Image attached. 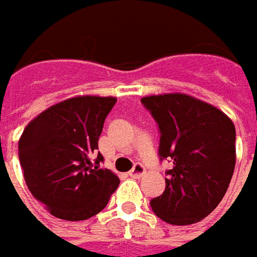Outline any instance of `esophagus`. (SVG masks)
I'll use <instances>...</instances> for the list:
<instances>
[{
    "label": "esophagus",
    "mask_w": 257,
    "mask_h": 257,
    "mask_svg": "<svg viewBox=\"0 0 257 257\" xmlns=\"http://www.w3.org/2000/svg\"><path fill=\"white\" fill-rule=\"evenodd\" d=\"M144 173H146V169H144L143 164L137 163L134 164V167L130 170V176H132V177H142Z\"/></svg>",
    "instance_id": "1"
}]
</instances>
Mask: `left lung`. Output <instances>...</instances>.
Returning a JSON list of instances; mask_svg holds the SVG:
<instances>
[{
	"label": "left lung",
	"instance_id": "8db88e82",
	"mask_svg": "<svg viewBox=\"0 0 257 257\" xmlns=\"http://www.w3.org/2000/svg\"><path fill=\"white\" fill-rule=\"evenodd\" d=\"M142 103L160 128L159 154L173 162L166 190L150 202L157 217L186 226L203 220L227 192L236 164L233 121L189 94L147 95Z\"/></svg>",
	"mask_w": 257,
	"mask_h": 257
}]
</instances>
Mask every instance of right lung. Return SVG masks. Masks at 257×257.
Listing matches in <instances>:
<instances>
[{
	"instance_id": "add662e5",
	"label": "right lung",
	"mask_w": 257,
	"mask_h": 257,
	"mask_svg": "<svg viewBox=\"0 0 257 257\" xmlns=\"http://www.w3.org/2000/svg\"><path fill=\"white\" fill-rule=\"evenodd\" d=\"M115 97L77 95L48 107L27 124L18 142L30 192L53 216L87 220L107 206L120 179L100 169L95 153Z\"/></svg>"
}]
</instances>
